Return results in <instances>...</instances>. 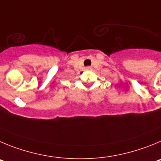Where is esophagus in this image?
<instances>
[{
  "instance_id": "esophagus-1",
  "label": "esophagus",
  "mask_w": 161,
  "mask_h": 161,
  "mask_svg": "<svg viewBox=\"0 0 161 161\" xmlns=\"http://www.w3.org/2000/svg\"><path fill=\"white\" fill-rule=\"evenodd\" d=\"M91 68L90 67V66H87V67H86V70H91Z\"/></svg>"
}]
</instances>
